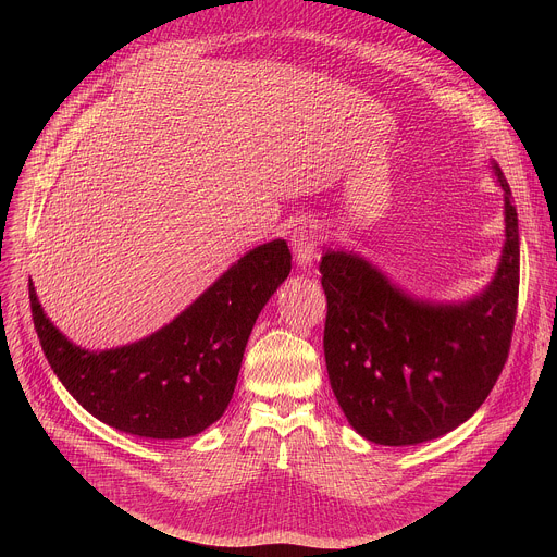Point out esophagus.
Instances as JSON below:
<instances>
[{
  "instance_id": "1",
  "label": "esophagus",
  "mask_w": 557,
  "mask_h": 557,
  "mask_svg": "<svg viewBox=\"0 0 557 557\" xmlns=\"http://www.w3.org/2000/svg\"><path fill=\"white\" fill-rule=\"evenodd\" d=\"M320 243H322V231L317 224L301 222L299 226H295V231L290 235V247H293L295 262L299 267H308L312 262Z\"/></svg>"
}]
</instances>
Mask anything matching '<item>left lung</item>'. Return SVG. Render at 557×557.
Listing matches in <instances>:
<instances>
[{
  "label": "left lung",
  "mask_w": 557,
  "mask_h": 557,
  "mask_svg": "<svg viewBox=\"0 0 557 557\" xmlns=\"http://www.w3.org/2000/svg\"><path fill=\"white\" fill-rule=\"evenodd\" d=\"M490 163L505 196V245L479 295L419 299L359 253L322 256L329 379L352 430L376 445H417L456 430L503 372L518 308L520 235L509 183Z\"/></svg>",
  "instance_id": "8db88e82"
}]
</instances>
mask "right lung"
<instances>
[{"label": "right lung", "instance_id": "obj_1", "mask_svg": "<svg viewBox=\"0 0 557 557\" xmlns=\"http://www.w3.org/2000/svg\"><path fill=\"white\" fill-rule=\"evenodd\" d=\"M288 273L290 251L277 237L231 264L170 324L110 350L72 344L46 317L33 282L28 290L46 359L74 399L119 432L170 441L224 414L258 314Z\"/></svg>", "mask_w": 557, "mask_h": 557}]
</instances>
